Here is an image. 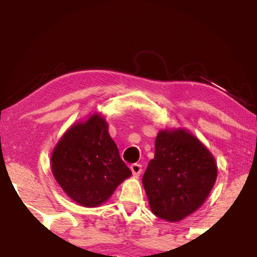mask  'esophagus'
I'll return each mask as SVG.
<instances>
[{
    "mask_svg": "<svg viewBox=\"0 0 257 257\" xmlns=\"http://www.w3.org/2000/svg\"><path fill=\"white\" fill-rule=\"evenodd\" d=\"M130 170H132L133 175L135 177H138L142 173V165L141 164H137V163L132 164V165H130Z\"/></svg>",
    "mask_w": 257,
    "mask_h": 257,
    "instance_id": "1",
    "label": "esophagus"
}]
</instances>
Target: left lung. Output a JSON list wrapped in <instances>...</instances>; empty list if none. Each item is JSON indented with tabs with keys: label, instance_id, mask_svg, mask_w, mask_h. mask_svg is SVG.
I'll return each mask as SVG.
<instances>
[{
	"label": "left lung",
	"instance_id": "left-lung-1",
	"mask_svg": "<svg viewBox=\"0 0 257 257\" xmlns=\"http://www.w3.org/2000/svg\"><path fill=\"white\" fill-rule=\"evenodd\" d=\"M217 177L214 156L188 130L164 129L143 176L153 214L178 222L206 201Z\"/></svg>",
	"mask_w": 257,
	"mask_h": 257
}]
</instances>
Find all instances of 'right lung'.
Instances as JSON below:
<instances>
[{
  "label": "right lung",
  "instance_id": "1",
  "mask_svg": "<svg viewBox=\"0 0 257 257\" xmlns=\"http://www.w3.org/2000/svg\"><path fill=\"white\" fill-rule=\"evenodd\" d=\"M51 170L64 193L84 207L105 203L132 176L99 113L76 122L63 134L52 152Z\"/></svg>",
  "mask_w": 257,
  "mask_h": 257
}]
</instances>
